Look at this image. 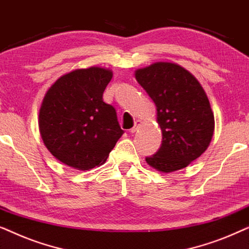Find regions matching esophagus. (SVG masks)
Returning a JSON list of instances; mask_svg holds the SVG:
<instances>
[{"label": "esophagus", "mask_w": 249, "mask_h": 249, "mask_svg": "<svg viewBox=\"0 0 249 249\" xmlns=\"http://www.w3.org/2000/svg\"><path fill=\"white\" fill-rule=\"evenodd\" d=\"M141 124H142V122L139 121V120H136V121H135V124H134V127H132V128L130 129V132H131V134H134V132H136V130H137L139 125H141Z\"/></svg>", "instance_id": "esophagus-1"}]
</instances>
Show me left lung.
Here are the masks:
<instances>
[{
  "label": "left lung",
  "instance_id": "8db88e82",
  "mask_svg": "<svg viewBox=\"0 0 249 249\" xmlns=\"http://www.w3.org/2000/svg\"><path fill=\"white\" fill-rule=\"evenodd\" d=\"M138 84L156 105L162 144L146 162L162 172L186 168L209 147L214 115L203 87L189 71L158 62L135 72Z\"/></svg>",
  "mask_w": 249,
  "mask_h": 249
}]
</instances>
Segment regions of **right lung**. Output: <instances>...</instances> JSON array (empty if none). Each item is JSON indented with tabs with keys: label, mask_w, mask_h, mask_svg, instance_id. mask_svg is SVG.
<instances>
[{
	"label": "right lung",
	"mask_w": 249,
	"mask_h": 249,
	"mask_svg": "<svg viewBox=\"0 0 249 249\" xmlns=\"http://www.w3.org/2000/svg\"><path fill=\"white\" fill-rule=\"evenodd\" d=\"M111 79L103 68L78 69L60 77L44 97L38 124L43 142L71 168L103 164L124 135L115 108L103 101Z\"/></svg>",
	"instance_id": "right-lung-1"
}]
</instances>
